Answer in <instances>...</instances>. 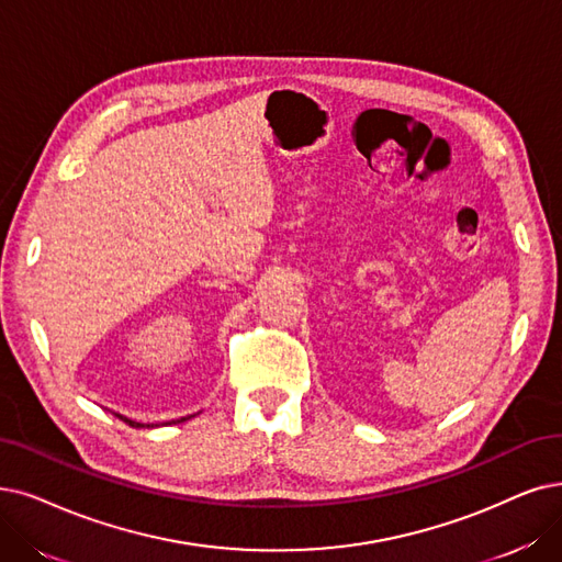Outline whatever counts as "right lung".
Listing matches in <instances>:
<instances>
[{
    "instance_id": "1",
    "label": "right lung",
    "mask_w": 562,
    "mask_h": 562,
    "mask_svg": "<svg viewBox=\"0 0 562 562\" xmlns=\"http://www.w3.org/2000/svg\"><path fill=\"white\" fill-rule=\"evenodd\" d=\"M117 417H122L128 426H133V429H143V426H149V424H140V422H133V419H128V417H124V415H117ZM184 419V417H182Z\"/></svg>"
}]
</instances>
